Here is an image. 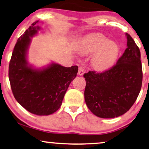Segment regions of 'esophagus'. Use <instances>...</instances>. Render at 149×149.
<instances>
[{"label": "esophagus", "mask_w": 149, "mask_h": 149, "mask_svg": "<svg viewBox=\"0 0 149 149\" xmlns=\"http://www.w3.org/2000/svg\"><path fill=\"white\" fill-rule=\"evenodd\" d=\"M84 73H85V70H84L82 66H79L78 69V75H83Z\"/></svg>", "instance_id": "34e87169"}]
</instances>
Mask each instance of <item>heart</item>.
Returning a JSON list of instances; mask_svg holds the SVG:
<instances>
[{"instance_id": "heart-1", "label": "heart", "mask_w": 149, "mask_h": 149, "mask_svg": "<svg viewBox=\"0 0 149 149\" xmlns=\"http://www.w3.org/2000/svg\"><path fill=\"white\" fill-rule=\"evenodd\" d=\"M78 52L82 55L94 53L91 65L96 71L103 72L115 63L119 53V47L116 43L110 41L105 36L96 33L88 35L82 40Z\"/></svg>"}]
</instances>
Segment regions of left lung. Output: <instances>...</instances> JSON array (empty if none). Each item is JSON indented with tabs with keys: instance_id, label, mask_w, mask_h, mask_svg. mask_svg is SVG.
Returning <instances> with one entry per match:
<instances>
[{
	"instance_id": "1",
	"label": "left lung",
	"mask_w": 149,
	"mask_h": 149,
	"mask_svg": "<svg viewBox=\"0 0 149 149\" xmlns=\"http://www.w3.org/2000/svg\"><path fill=\"white\" fill-rule=\"evenodd\" d=\"M127 48L116 64L102 73L85 74L84 98L94 115L112 118L124 114L136 101L142 86L143 70L139 48L126 33Z\"/></svg>"
}]
</instances>
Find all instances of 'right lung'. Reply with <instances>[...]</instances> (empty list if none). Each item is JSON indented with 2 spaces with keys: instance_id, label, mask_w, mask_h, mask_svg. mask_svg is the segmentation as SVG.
I'll return each instance as SVG.
<instances>
[{
  "instance_id": "add662e5",
  "label": "right lung",
  "mask_w": 149,
  "mask_h": 149,
  "mask_svg": "<svg viewBox=\"0 0 149 149\" xmlns=\"http://www.w3.org/2000/svg\"><path fill=\"white\" fill-rule=\"evenodd\" d=\"M33 23L17 40L8 68L10 88L15 98L24 108L39 116L52 114L59 109L65 94L78 72L77 65L70 68L52 63L36 69L27 61L31 39L41 29Z\"/></svg>"
}]
</instances>
